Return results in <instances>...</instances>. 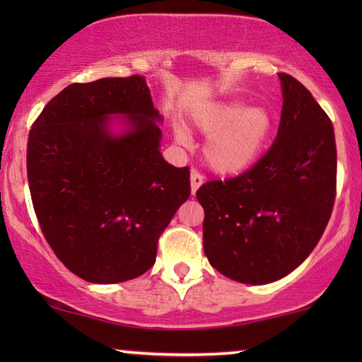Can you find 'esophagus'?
Instances as JSON below:
<instances>
[{"label": "esophagus", "mask_w": 362, "mask_h": 362, "mask_svg": "<svg viewBox=\"0 0 362 362\" xmlns=\"http://www.w3.org/2000/svg\"><path fill=\"white\" fill-rule=\"evenodd\" d=\"M204 182V177L197 170H191V191L192 194H196V191L199 189V186Z\"/></svg>", "instance_id": "34e87169"}]
</instances>
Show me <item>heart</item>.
Returning a JSON list of instances; mask_svg holds the SVG:
<instances>
[{"label": "heart", "mask_w": 362, "mask_h": 362, "mask_svg": "<svg viewBox=\"0 0 362 362\" xmlns=\"http://www.w3.org/2000/svg\"><path fill=\"white\" fill-rule=\"evenodd\" d=\"M197 128L211 135L204 146L206 163L219 175L245 171L269 140L274 117L265 107H247L245 102L227 100L204 108L194 117ZM177 140L186 135L177 132Z\"/></svg>", "instance_id": "1"}]
</instances>
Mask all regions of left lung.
<instances>
[{
	"mask_svg": "<svg viewBox=\"0 0 362 362\" xmlns=\"http://www.w3.org/2000/svg\"><path fill=\"white\" fill-rule=\"evenodd\" d=\"M284 107L270 150L250 170L207 181L202 244L227 279L265 285L293 272L318 244L336 197V141L308 88L279 74Z\"/></svg>",
	"mask_w": 362,
	"mask_h": 362,
	"instance_id": "8db88e82",
	"label": "left lung"
}]
</instances>
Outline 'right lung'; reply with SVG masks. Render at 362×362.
<instances>
[{
	"mask_svg": "<svg viewBox=\"0 0 362 362\" xmlns=\"http://www.w3.org/2000/svg\"><path fill=\"white\" fill-rule=\"evenodd\" d=\"M122 116V134L110 130ZM163 120L145 77L71 83L44 107L28 138V182L57 259L90 284L150 270L158 239L191 194L189 168L160 153Z\"/></svg>",
	"mask_w": 362,
	"mask_h": 362,
	"instance_id": "obj_1",
	"label": "right lung"
}]
</instances>
